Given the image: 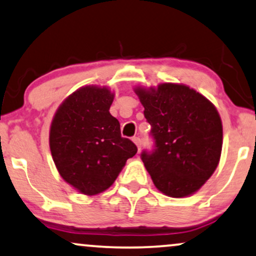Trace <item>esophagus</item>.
<instances>
[{
  "instance_id": "1",
  "label": "esophagus",
  "mask_w": 256,
  "mask_h": 256,
  "mask_svg": "<svg viewBox=\"0 0 256 256\" xmlns=\"http://www.w3.org/2000/svg\"><path fill=\"white\" fill-rule=\"evenodd\" d=\"M132 140H134V144L137 145L138 150H140V148H142V140H140V138H138V137H134V138H132Z\"/></svg>"
}]
</instances>
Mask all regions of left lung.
I'll return each instance as SVG.
<instances>
[{"instance_id": "1", "label": "left lung", "mask_w": 256, "mask_h": 256, "mask_svg": "<svg viewBox=\"0 0 256 256\" xmlns=\"http://www.w3.org/2000/svg\"><path fill=\"white\" fill-rule=\"evenodd\" d=\"M154 139L142 160L160 192L172 198L194 194L210 178L222 150V122L216 106L184 84L134 88Z\"/></svg>"}]
</instances>
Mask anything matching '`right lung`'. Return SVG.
Instances as JSON below:
<instances>
[{
	"label": "right lung",
	"mask_w": 256,
	"mask_h": 256,
	"mask_svg": "<svg viewBox=\"0 0 256 256\" xmlns=\"http://www.w3.org/2000/svg\"><path fill=\"white\" fill-rule=\"evenodd\" d=\"M114 94L106 86H82L63 100L50 126L49 145L60 176L85 196L108 190L137 146L122 138L110 114Z\"/></svg>",
	"instance_id": "right-lung-1"
}]
</instances>
